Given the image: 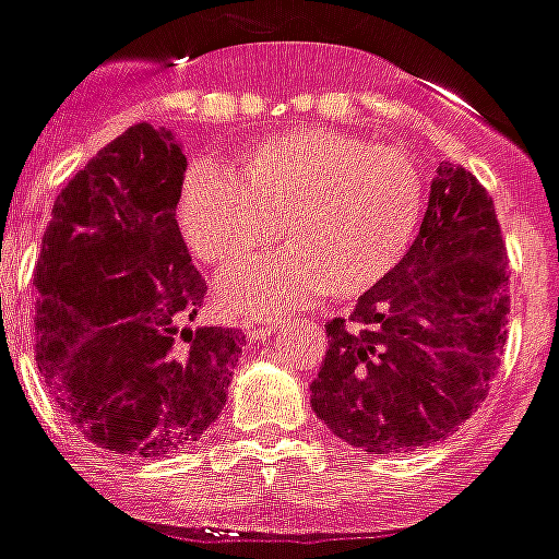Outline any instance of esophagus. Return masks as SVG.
I'll list each match as a JSON object with an SVG mask.
<instances>
[{"instance_id": "1", "label": "esophagus", "mask_w": 559, "mask_h": 559, "mask_svg": "<svg viewBox=\"0 0 559 559\" xmlns=\"http://www.w3.org/2000/svg\"><path fill=\"white\" fill-rule=\"evenodd\" d=\"M276 326H280L276 314H248V318H241V332L253 341L267 338Z\"/></svg>"}]
</instances>
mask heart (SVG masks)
<instances>
[{
    "label": "heart",
    "mask_w": 559,
    "mask_h": 559,
    "mask_svg": "<svg viewBox=\"0 0 559 559\" xmlns=\"http://www.w3.org/2000/svg\"><path fill=\"white\" fill-rule=\"evenodd\" d=\"M423 168L408 151L326 131L259 140L230 171L215 159L186 168L177 218L210 267H236L280 236L292 250L218 283L230 311H276L302 294L353 297L373 288L408 250L423 215Z\"/></svg>",
    "instance_id": "heart-1"
}]
</instances>
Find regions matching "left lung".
I'll use <instances>...</instances> for the list:
<instances>
[{
  "instance_id": "8db88e82",
  "label": "left lung",
  "mask_w": 559,
  "mask_h": 559,
  "mask_svg": "<svg viewBox=\"0 0 559 559\" xmlns=\"http://www.w3.org/2000/svg\"><path fill=\"white\" fill-rule=\"evenodd\" d=\"M508 250L475 175L437 168L419 236L349 318L326 323L311 408L370 455L431 445L464 426L499 373Z\"/></svg>"
}]
</instances>
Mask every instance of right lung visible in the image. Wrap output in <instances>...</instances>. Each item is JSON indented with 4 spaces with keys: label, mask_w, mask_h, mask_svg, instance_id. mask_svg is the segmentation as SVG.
Here are the masks:
<instances>
[{
    "label": "right lung",
    "mask_w": 559,
    "mask_h": 559,
    "mask_svg": "<svg viewBox=\"0 0 559 559\" xmlns=\"http://www.w3.org/2000/svg\"><path fill=\"white\" fill-rule=\"evenodd\" d=\"M186 157L128 128L55 201L34 271L37 367L72 426L116 455L192 445L227 402L239 329H189L206 297L177 227Z\"/></svg>",
    "instance_id": "add662e5"
}]
</instances>
